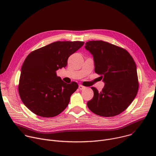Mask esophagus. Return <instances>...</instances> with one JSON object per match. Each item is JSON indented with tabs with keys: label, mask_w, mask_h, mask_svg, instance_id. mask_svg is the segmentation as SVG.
I'll return each instance as SVG.
<instances>
[{
	"label": "esophagus",
	"mask_w": 156,
	"mask_h": 156,
	"mask_svg": "<svg viewBox=\"0 0 156 156\" xmlns=\"http://www.w3.org/2000/svg\"><path fill=\"white\" fill-rule=\"evenodd\" d=\"M85 88V87L84 86H83L82 84H80L79 85V89L80 90H83V89H84Z\"/></svg>",
	"instance_id": "esophagus-1"
}]
</instances>
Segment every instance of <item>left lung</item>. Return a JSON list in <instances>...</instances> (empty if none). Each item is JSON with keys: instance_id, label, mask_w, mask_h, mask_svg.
<instances>
[{"instance_id": "obj_1", "label": "left lung", "mask_w": 156, "mask_h": 156, "mask_svg": "<svg viewBox=\"0 0 156 156\" xmlns=\"http://www.w3.org/2000/svg\"><path fill=\"white\" fill-rule=\"evenodd\" d=\"M85 48L93 55L95 72L105 85L94 92L87 105L94 114L105 117L117 115L125 110L135 98L139 88L136 66L125 49L102 41H90Z\"/></svg>"}]
</instances>
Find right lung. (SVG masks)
Listing matches in <instances>:
<instances>
[{
  "label": "right lung",
  "mask_w": 156,
  "mask_h": 156,
  "mask_svg": "<svg viewBox=\"0 0 156 156\" xmlns=\"http://www.w3.org/2000/svg\"><path fill=\"white\" fill-rule=\"evenodd\" d=\"M82 41H57L31 52L21 66L18 84L20 98L31 112L42 117L58 115L67 107L78 84L63 82L57 76Z\"/></svg>",
  "instance_id": "right-lung-1"
}]
</instances>
